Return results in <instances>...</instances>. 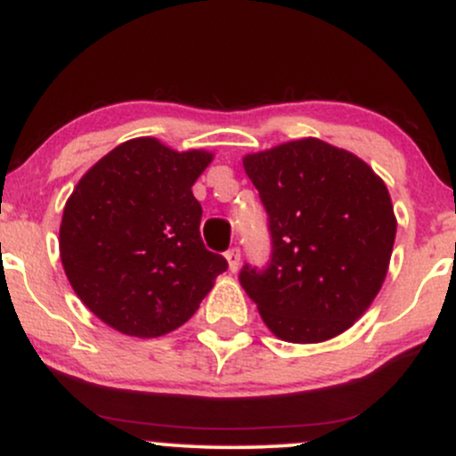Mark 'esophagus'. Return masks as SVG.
<instances>
[{
    "label": "esophagus",
    "instance_id": "esophagus-1",
    "mask_svg": "<svg viewBox=\"0 0 456 456\" xmlns=\"http://www.w3.org/2000/svg\"><path fill=\"white\" fill-rule=\"evenodd\" d=\"M224 257H227L229 272H233V274H235V272L240 270V250L238 248H232L227 255H224Z\"/></svg>",
    "mask_w": 456,
    "mask_h": 456
}]
</instances>
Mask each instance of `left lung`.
Listing matches in <instances>:
<instances>
[{
  "label": "left lung",
  "instance_id": "left-lung-1",
  "mask_svg": "<svg viewBox=\"0 0 456 456\" xmlns=\"http://www.w3.org/2000/svg\"><path fill=\"white\" fill-rule=\"evenodd\" d=\"M242 165L272 232L268 270L244 265V291L281 341L338 337L369 311L388 274L396 216L384 180L315 137L246 154Z\"/></svg>",
  "mask_w": 456,
  "mask_h": 456
}]
</instances>
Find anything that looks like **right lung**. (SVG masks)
I'll use <instances>...</instances> for the list:
<instances>
[{
    "label": "right lung",
    "mask_w": 456,
    "mask_h": 456,
    "mask_svg": "<svg viewBox=\"0 0 456 456\" xmlns=\"http://www.w3.org/2000/svg\"><path fill=\"white\" fill-rule=\"evenodd\" d=\"M214 160L154 137L119 143L83 174L60 224V257L83 302L126 337L156 338L195 315L227 261L203 246L192 184Z\"/></svg>",
    "instance_id": "obj_1"
}]
</instances>
